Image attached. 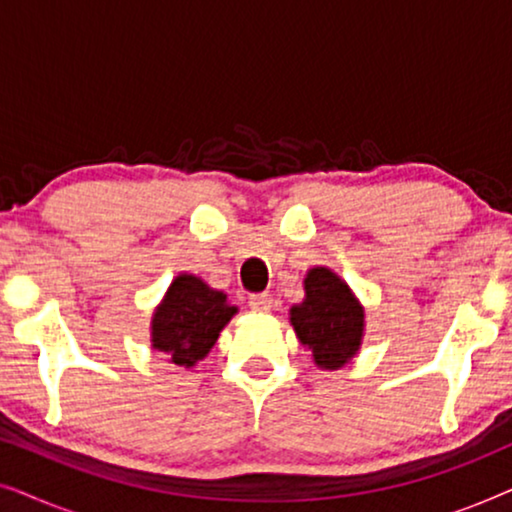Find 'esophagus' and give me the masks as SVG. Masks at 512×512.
Returning <instances> with one entry per match:
<instances>
[{
    "label": "esophagus",
    "instance_id": "obj_1",
    "mask_svg": "<svg viewBox=\"0 0 512 512\" xmlns=\"http://www.w3.org/2000/svg\"><path fill=\"white\" fill-rule=\"evenodd\" d=\"M249 307L254 312H270L272 310V298L270 293H254V296H249Z\"/></svg>",
    "mask_w": 512,
    "mask_h": 512
}]
</instances>
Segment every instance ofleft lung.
<instances>
[{"mask_svg": "<svg viewBox=\"0 0 512 512\" xmlns=\"http://www.w3.org/2000/svg\"><path fill=\"white\" fill-rule=\"evenodd\" d=\"M289 314L293 331L319 368L338 370L359 352L366 312L333 270L317 265L307 272L303 303Z\"/></svg>", "mask_w": 512, "mask_h": 512, "instance_id": "obj_1", "label": "left lung"}]
</instances>
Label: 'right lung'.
<instances>
[{
	"label": "right lung",
	"mask_w": 512,
	"mask_h": 512,
	"mask_svg": "<svg viewBox=\"0 0 512 512\" xmlns=\"http://www.w3.org/2000/svg\"><path fill=\"white\" fill-rule=\"evenodd\" d=\"M235 312L223 291L195 275H179L153 312L151 345L177 366L191 368L209 354Z\"/></svg>",
	"instance_id": "add662e5"
}]
</instances>
